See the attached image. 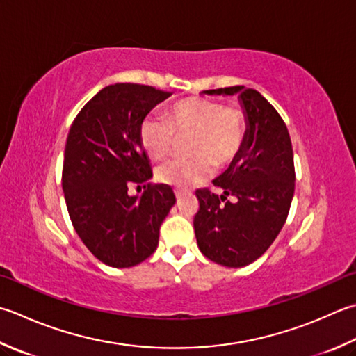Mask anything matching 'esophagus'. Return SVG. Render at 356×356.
<instances>
[{
	"label": "esophagus",
	"instance_id": "esophagus-1",
	"mask_svg": "<svg viewBox=\"0 0 356 356\" xmlns=\"http://www.w3.org/2000/svg\"><path fill=\"white\" fill-rule=\"evenodd\" d=\"M174 194H176V197H177V200H180V199H182V196H184V193L182 191H174Z\"/></svg>",
	"mask_w": 356,
	"mask_h": 356
}]
</instances>
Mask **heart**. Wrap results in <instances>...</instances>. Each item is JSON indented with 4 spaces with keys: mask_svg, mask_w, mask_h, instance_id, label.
Returning <instances> with one entry per match:
<instances>
[{
    "mask_svg": "<svg viewBox=\"0 0 356 356\" xmlns=\"http://www.w3.org/2000/svg\"><path fill=\"white\" fill-rule=\"evenodd\" d=\"M245 115L238 108L208 99H186L172 104L168 118L146 115L138 128L142 148L151 159L168 156L177 138H186L190 159L168 160L156 170L162 184L191 188L211 176L213 163L232 162L245 140Z\"/></svg>",
    "mask_w": 356,
    "mask_h": 356,
    "instance_id": "obj_1",
    "label": "heart"
}]
</instances>
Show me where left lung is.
<instances>
[{
  "mask_svg": "<svg viewBox=\"0 0 356 356\" xmlns=\"http://www.w3.org/2000/svg\"><path fill=\"white\" fill-rule=\"evenodd\" d=\"M205 95H238L245 140L228 168L213 180L220 196L197 190L194 233L202 254L239 268L267 252L285 224L295 193L293 149L281 115L254 89L232 86Z\"/></svg>",
  "mask_w": 356,
  "mask_h": 356,
  "instance_id": "8db88e82",
  "label": "left lung"
}]
</instances>
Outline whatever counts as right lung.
Returning <instances> with one entry per match:
<instances>
[{
    "mask_svg": "<svg viewBox=\"0 0 356 356\" xmlns=\"http://www.w3.org/2000/svg\"><path fill=\"white\" fill-rule=\"evenodd\" d=\"M171 94L152 86L115 83L95 94L69 129L63 193L76 234L97 259L128 268L156 252L159 229L176 204L168 185L132 184L152 177L149 159L138 138L140 122Z\"/></svg>",
    "mask_w": 356,
    "mask_h": 356,
    "instance_id": "right-lung-1",
    "label": "right lung"
}]
</instances>
